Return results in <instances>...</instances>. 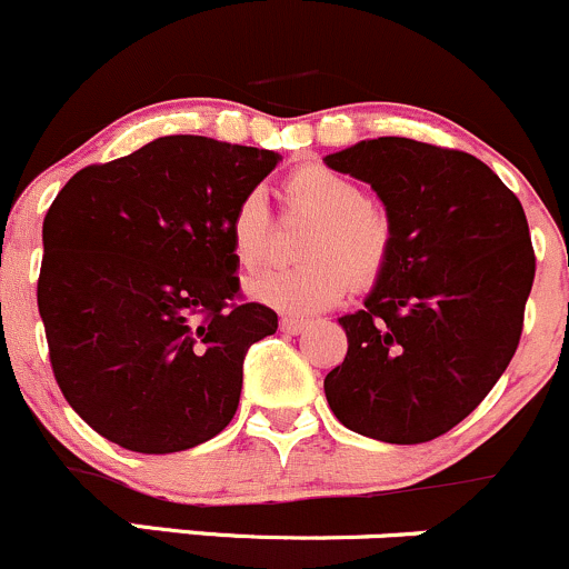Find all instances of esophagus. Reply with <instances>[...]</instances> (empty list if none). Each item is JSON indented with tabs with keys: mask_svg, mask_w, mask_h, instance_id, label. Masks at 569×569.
<instances>
[{
	"mask_svg": "<svg viewBox=\"0 0 569 569\" xmlns=\"http://www.w3.org/2000/svg\"><path fill=\"white\" fill-rule=\"evenodd\" d=\"M307 323H309V320L292 318V315H287V318L279 320V328H282L284 333H301L303 328H307Z\"/></svg>",
	"mask_w": 569,
	"mask_h": 569,
	"instance_id": "obj_1",
	"label": "esophagus"
}]
</instances>
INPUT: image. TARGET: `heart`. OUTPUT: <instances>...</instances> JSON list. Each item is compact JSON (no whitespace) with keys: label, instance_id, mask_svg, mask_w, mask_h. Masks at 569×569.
Here are the masks:
<instances>
[{"label":"heart","instance_id":"1","mask_svg":"<svg viewBox=\"0 0 569 569\" xmlns=\"http://www.w3.org/2000/svg\"><path fill=\"white\" fill-rule=\"evenodd\" d=\"M284 204L315 216L301 243L303 262L266 268L246 279L257 303L279 312H318L348 292L367 290L389 268L397 243L395 216L383 204L367 202L365 186L326 163H303L284 180ZM230 246L243 271L260 266L271 243V210L260 191L238 199L230 213Z\"/></svg>","mask_w":569,"mask_h":569}]
</instances>
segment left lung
I'll return each instance as SVG.
<instances>
[{"instance_id": "left-lung-1", "label": "left lung", "mask_w": 569, "mask_h": 569, "mask_svg": "<svg viewBox=\"0 0 569 569\" xmlns=\"http://www.w3.org/2000/svg\"><path fill=\"white\" fill-rule=\"evenodd\" d=\"M326 163L370 183L397 224L365 309L339 318L348 356L326 375V400L359 436L432 441L518 350L537 271L523 204L479 158L416 139H370Z\"/></svg>"}]
</instances>
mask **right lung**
<instances>
[{"label":"right lung","mask_w":569,"mask_h":569,"mask_svg":"<svg viewBox=\"0 0 569 569\" xmlns=\"http://www.w3.org/2000/svg\"><path fill=\"white\" fill-rule=\"evenodd\" d=\"M277 163L180 133L79 169L51 202L38 277L51 370L107 441L183 452L232 421L246 353L279 320L243 301L227 224Z\"/></svg>","instance_id":"obj_1"}]
</instances>
